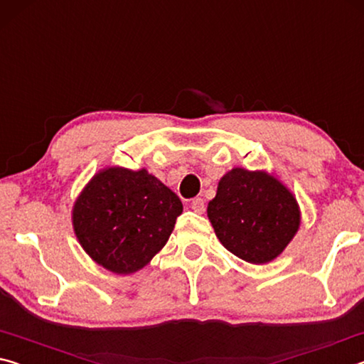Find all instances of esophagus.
<instances>
[{"mask_svg":"<svg viewBox=\"0 0 364 364\" xmlns=\"http://www.w3.org/2000/svg\"><path fill=\"white\" fill-rule=\"evenodd\" d=\"M191 208L196 213H204L205 212V200L202 199V197H196V199H193V202H191Z\"/></svg>","mask_w":364,"mask_h":364,"instance_id":"34e87169","label":"esophagus"}]
</instances>
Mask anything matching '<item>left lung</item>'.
<instances>
[{
  "label": "left lung",
  "mask_w": 364,
  "mask_h": 364,
  "mask_svg": "<svg viewBox=\"0 0 364 364\" xmlns=\"http://www.w3.org/2000/svg\"><path fill=\"white\" fill-rule=\"evenodd\" d=\"M207 215L220 242L255 264L278 257L300 225L297 200L284 184L264 171L244 168L221 178Z\"/></svg>",
  "instance_id": "obj_1"
}]
</instances>
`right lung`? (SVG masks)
<instances>
[{"mask_svg":"<svg viewBox=\"0 0 364 364\" xmlns=\"http://www.w3.org/2000/svg\"><path fill=\"white\" fill-rule=\"evenodd\" d=\"M183 204L143 168L110 167L97 173L73 205V230L96 263L130 274L167 244Z\"/></svg>","mask_w":364,"mask_h":364,"instance_id":"obj_1","label":"right lung"}]
</instances>
